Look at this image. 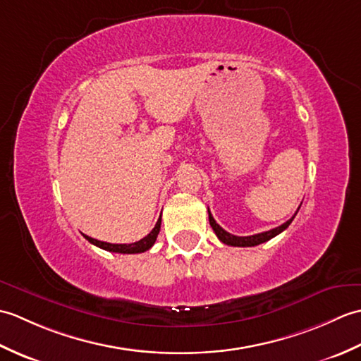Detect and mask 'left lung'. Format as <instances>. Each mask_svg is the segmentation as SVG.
<instances>
[{
    "mask_svg": "<svg viewBox=\"0 0 361 361\" xmlns=\"http://www.w3.org/2000/svg\"><path fill=\"white\" fill-rule=\"evenodd\" d=\"M208 214H209V224H211V226L214 229V233H216V235L220 239V242H224L226 245H231V247H256V245H260V243H264L267 240H270V239H273L274 235L281 234L283 229H287L291 221H293L298 211H296V214H295L293 217H291L290 220H287L286 224H282L278 228H273V229H270V231H265V233H259V234H255V235H245V237L226 233L225 229L221 228L216 220H214L212 214L209 212V208H208Z\"/></svg>",
    "mask_w": 361,
    "mask_h": 361,
    "instance_id": "obj_1",
    "label": "left lung"
}]
</instances>
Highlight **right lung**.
I'll list each match as a JSON object with an SVG mask.
<instances>
[{
	"label": "right lung",
	"mask_w": 361,
	"mask_h": 361,
	"mask_svg": "<svg viewBox=\"0 0 361 361\" xmlns=\"http://www.w3.org/2000/svg\"><path fill=\"white\" fill-rule=\"evenodd\" d=\"M159 228H161V216H159V219L157 221L155 228H153L152 231L144 237V239L137 240L135 243H128V245L127 243H106V242L96 240V239H93V237H88L85 234H83V237H85V239L90 243H93V245H96V247L102 248L105 251L122 252V255H136V252H144V251H147V250H150L153 247V243H155L157 237L159 234Z\"/></svg>",
	"instance_id": "1"
}]
</instances>
